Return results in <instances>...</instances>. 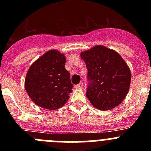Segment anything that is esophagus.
Returning a JSON list of instances; mask_svg holds the SVG:
<instances>
[{"instance_id": "esophagus-1", "label": "esophagus", "mask_w": 151, "mask_h": 151, "mask_svg": "<svg viewBox=\"0 0 151 151\" xmlns=\"http://www.w3.org/2000/svg\"><path fill=\"white\" fill-rule=\"evenodd\" d=\"M82 87H83V83H82V82H80V83L78 84V85H75V88L77 89H81Z\"/></svg>"}]
</instances>
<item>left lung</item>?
Returning a JSON list of instances; mask_svg holds the SVG:
<instances>
[{"instance_id":"obj_1","label":"left lung","mask_w":151,"mask_h":151,"mask_svg":"<svg viewBox=\"0 0 151 151\" xmlns=\"http://www.w3.org/2000/svg\"><path fill=\"white\" fill-rule=\"evenodd\" d=\"M81 58L86 64L91 81L86 95L95 108L110 110L123 101L129 91L131 70L116 50L96 45L84 50Z\"/></svg>"}]
</instances>
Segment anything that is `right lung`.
<instances>
[{
  "mask_svg": "<svg viewBox=\"0 0 151 151\" xmlns=\"http://www.w3.org/2000/svg\"><path fill=\"white\" fill-rule=\"evenodd\" d=\"M65 63V55L54 49L30 66L25 78V88L37 106L54 110L67 102L73 85Z\"/></svg>",
  "mask_w": 151,
  "mask_h": 151,
  "instance_id": "right-lung-1",
  "label": "right lung"
}]
</instances>
